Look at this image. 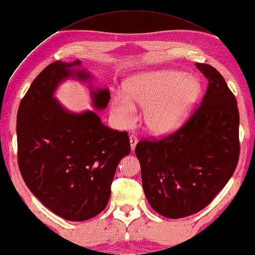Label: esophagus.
<instances>
[{
	"mask_svg": "<svg viewBox=\"0 0 255 255\" xmlns=\"http://www.w3.org/2000/svg\"><path fill=\"white\" fill-rule=\"evenodd\" d=\"M129 141H130V149H131V151H133L134 148H136V144L138 142V139H137V137H134L133 134H131L130 138H129Z\"/></svg>",
	"mask_w": 255,
	"mask_h": 255,
	"instance_id": "1",
	"label": "esophagus"
}]
</instances>
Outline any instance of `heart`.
I'll list each match as a JSON object with an SVG mask.
<instances>
[{
    "label": "heart",
    "mask_w": 255,
    "mask_h": 255,
    "mask_svg": "<svg viewBox=\"0 0 255 255\" xmlns=\"http://www.w3.org/2000/svg\"><path fill=\"white\" fill-rule=\"evenodd\" d=\"M199 81L174 70L140 72L125 83L126 94L113 95L111 111L119 128L136 123L137 108H144L143 122L148 130L164 136L181 126L200 94Z\"/></svg>",
    "instance_id": "1"
}]
</instances>
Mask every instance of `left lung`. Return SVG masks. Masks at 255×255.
Wrapping results in <instances>:
<instances>
[{
	"mask_svg": "<svg viewBox=\"0 0 255 255\" xmlns=\"http://www.w3.org/2000/svg\"><path fill=\"white\" fill-rule=\"evenodd\" d=\"M208 79L202 104L183 127L161 140L136 147L141 181L151 207L171 219L209 205L239 160V111L225 79L209 64L197 63Z\"/></svg>",
	"mask_w": 255,
	"mask_h": 255,
	"instance_id": "obj_1",
	"label": "left lung"
}]
</instances>
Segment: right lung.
<instances>
[{"label": "right lung", "instance_id": "obj_1", "mask_svg": "<svg viewBox=\"0 0 255 255\" xmlns=\"http://www.w3.org/2000/svg\"><path fill=\"white\" fill-rule=\"evenodd\" d=\"M82 62L56 61L32 81L17 112L18 166L27 187L52 213L84 221L105 209L117 165L130 153L126 131L102 124L95 111L73 113L55 93L64 81L88 84L92 106L104 111L111 95L95 88Z\"/></svg>", "mask_w": 255, "mask_h": 255}]
</instances>
